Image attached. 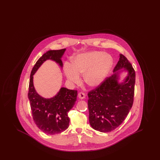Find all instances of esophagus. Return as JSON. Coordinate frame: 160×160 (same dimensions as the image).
I'll return each mask as SVG.
<instances>
[{
    "label": "esophagus",
    "instance_id": "34e87169",
    "mask_svg": "<svg viewBox=\"0 0 160 160\" xmlns=\"http://www.w3.org/2000/svg\"><path fill=\"white\" fill-rule=\"evenodd\" d=\"M78 98H79L80 99H83L85 98L86 95H85V93H83V92H80V93H78Z\"/></svg>",
    "mask_w": 160,
    "mask_h": 160
}]
</instances>
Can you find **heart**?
<instances>
[{
  "label": "heart",
  "mask_w": 160,
  "mask_h": 160,
  "mask_svg": "<svg viewBox=\"0 0 160 160\" xmlns=\"http://www.w3.org/2000/svg\"><path fill=\"white\" fill-rule=\"evenodd\" d=\"M113 60L111 55L94 51L80 54L72 59L71 64H64V74L69 82L78 83L80 74H83L84 83L91 88H97L105 80L112 68Z\"/></svg>",
  "instance_id": "b5f03b06"
}]
</instances>
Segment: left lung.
Returning a JSON list of instances; mask_svg holds the SVG:
<instances>
[{"mask_svg": "<svg viewBox=\"0 0 160 160\" xmlns=\"http://www.w3.org/2000/svg\"><path fill=\"white\" fill-rule=\"evenodd\" d=\"M113 69L114 74L88 93L89 120L92 127L102 132L112 131L118 127L131 108L136 81L135 71L122 54ZM128 76L120 82V74Z\"/></svg>", "mask_w": 160, "mask_h": 160, "instance_id": "left-lung-1", "label": "left lung"}]
</instances>
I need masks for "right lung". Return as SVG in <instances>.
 <instances>
[{"instance_id": "obj_1", "label": "right lung", "mask_w": 160, "mask_h": 160, "mask_svg": "<svg viewBox=\"0 0 160 160\" xmlns=\"http://www.w3.org/2000/svg\"><path fill=\"white\" fill-rule=\"evenodd\" d=\"M66 48L49 50L36 62L31 71L28 98L31 104L33 121L39 129L47 134L61 133L69 127V111L76 103L77 91L61 88L53 97L45 98L39 95L33 85V75L47 60L54 61L63 67L62 58Z\"/></svg>"}]
</instances>
